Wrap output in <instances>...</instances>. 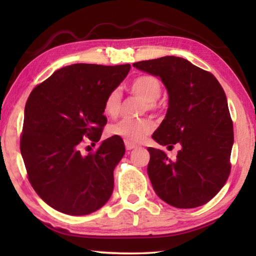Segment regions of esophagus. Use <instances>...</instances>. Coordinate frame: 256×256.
Returning <instances> with one entry per match:
<instances>
[{"instance_id":"esophagus-1","label":"esophagus","mask_w":256,"mask_h":256,"mask_svg":"<svg viewBox=\"0 0 256 256\" xmlns=\"http://www.w3.org/2000/svg\"><path fill=\"white\" fill-rule=\"evenodd\" d=\"M124 142H125V148H126V150H132L138 146L136 144H132V142H128V141H124Z\"/></svg>"}]
</instances>
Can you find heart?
Wrapping results in <instances>:
<instances>
[{
  "label": "heart",
  "instance_id": "b5f03b06",
  "mask_svg": "<svg viewBox=\"0 0 256 256\" xmlns=\"http://www.w3.org/2000/svg\"><path fill=\"white\" fill-rule=\"evenodd\" d=\"M130 92L141 98L146 104L148 110H154L156 102L160 98L162 88L160 81L154 76L144 74L136 78L130 84ZM120 110V92L115 89L108 94L104 102V112L108 118H116ZM154 125L149 120H122L112 125L110 133L114 136L124 138L125 141L138 144L144 141L154 131Z\"/></svg>",
  "mask_w": 256,
  "mask_h": 256
}]
</instances>
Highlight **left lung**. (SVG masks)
Returning a JSON list of instances; mask_svg holds the SVG:
<instances>
[{
    "label": "left lung",
    "instance_id": "8db88e82",
    "mask_svg": "<svg viewBox=\"0 0 256 256\" xmlns=\"http://www.w3.org/2000/svg\"><path fill=\"white\" fill-rule=\"evenodd\" d=\"M133 66L158 76L168 92L166 116L152 138L167 148L180 146L175 162L164 151L148 148V175L156 194L180 209L206 204L230 172L234 130L222 86L210 72L176 56Z\"/></svg>",
    "mask_w": 256,
    "mask_h": 256
}]
</instances>
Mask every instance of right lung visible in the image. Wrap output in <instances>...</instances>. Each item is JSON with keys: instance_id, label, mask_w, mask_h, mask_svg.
<instances>
[{"instance_id": "right-lung-1", "label": "right lung", "mask_w": 256, "mask_h": 256, "mask_svg": "<svg viewBox=\"0 0 256 256\" xmlns=\"http://www.w3.org/2000/svg\"><path fill=\"white\" fill-rule=\"evenodd\" d=\"M131 68L72 64L55 71L26 102L20 141L28 178L53 209L84 216L100 209L114 190V170L125 154L118 136L104 140L94 154H82L84 138L100 140L104 102Z\"/></svg>"}]
</instances>
